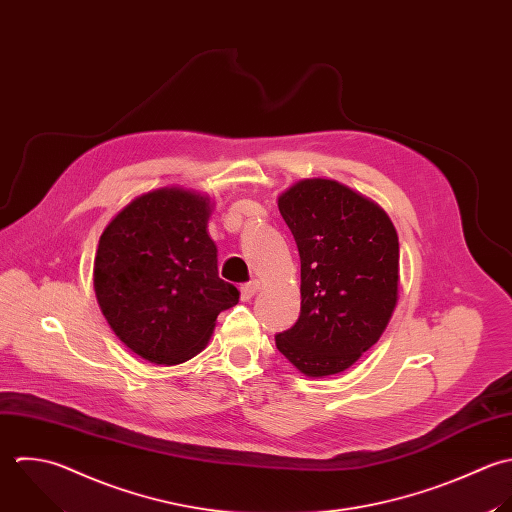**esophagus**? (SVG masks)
Instances as JSON below:
<instances>
[{
	"label": "esophagus",
	"instance_id": "esophagus-1",
	"mask_svg": "<svg viewBox=\"0 0 512 512\" xmlns=\"http://www.w3.org/2000/svg\"><path fill=\"white\" fill-rule=\"evenodd\" d=\"M257 291H259V281H249V283H245V285L241 287V299H243V301H249Z\"/></svg>",
	"mask_w": 512,
	"mask_h": 512
}]
</instances>
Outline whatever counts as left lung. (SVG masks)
<instances>
[{"label": "left lung", "instance_id": "left-lung-1", "mask_svg": "<svg viewBox=\"0 0 512 512\" xmlns=\"http://www.w3.org/2000/svg\"><path fill=\"white\" fill-rule=\"evenodd\" d=\"M301 257V315L275 337L307 377L343 373L387 329L399 295V237L371 199L333 179L279 197Z\"/></svg>", "mask_w": 512, "mask_h": 512}]
</instances>
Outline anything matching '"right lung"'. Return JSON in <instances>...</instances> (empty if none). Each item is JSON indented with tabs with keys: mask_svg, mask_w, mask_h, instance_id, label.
Instances as JSON below:
<instances>
[{
	"mask_svg": "<svg viewBox=\"0 0 512 512\" xmlns=\"http://www.w3.org/2000/svg\"><path fill=\"white\" fill-rule=\"evenodd\" d=\"M209 197L163 187L135 197L99 237L93 287L113 333L155 365L201 353L217 315L239 301L219 279Z\"/></svg>",
	"mask_w": 512,
	"mask_h": 512,
	"instance_id": "right-lung-1",
	"label": "right lung"
}]
</instances>
